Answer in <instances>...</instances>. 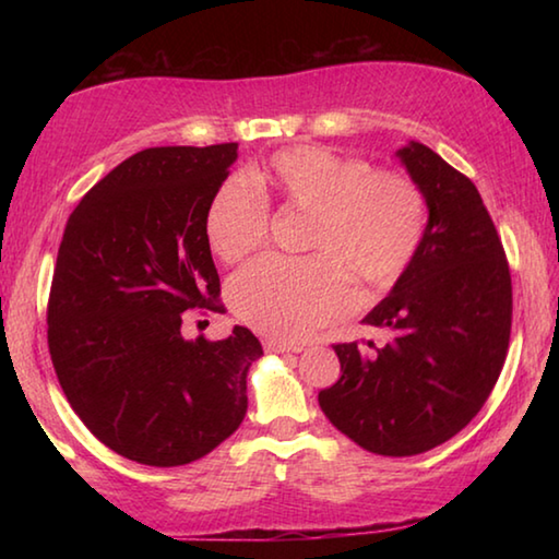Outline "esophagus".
Returning <instances> with one entry per match:
<instances>
[{
	"label": "esophagus",
	"instance_id": "obj_1",
	"mask_svg": "<svg viewBox=\"0 0 559 559\" xmlns=\"http://www.w3.org/2000/svg\"><path fill=\"white\" fill-rule=\"evenodd\" d=\"M263 349L266 353H276V355H283V353H300V345H286V343H278V340H266L263 343Z\"/></svg>",
	"mask_w": 559,
	"mask_h": 559
}]
</instances>
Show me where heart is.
<instances>
[{
	"label": "heart",
	"instance_id": "obj_1",
	"mask_svg": "<svg viewBox=\"0 0 559 559\" xmlns=\"http://www.w3.org/2000/svg\"><path fill=\"white\" fill-rule=\"evenodd\" d=\"M308 212L300 259L266 257L236 273L229 302L246 325L296 340L343 316L353 288L400 281L419 253L429 226L421 187L400 169H372L362 157L323 145H293L246 179H226L204 216L212 251L236 263L269 239L271 210Z\"/></svg>",
	"mask_w": 559,
	"mask_h": 559
}]
</instances>
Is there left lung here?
I'll list each match as a JSON object with an SVG mask.
<instances>
[{"label":"left lung","instance_id":"obj_1","mask_svg":"<svg viewBox=\"0 0 559 559\" xmlns=\"http://www.w3.org/2000/svg\"><path fill=\"white\" fill-rule=\"evenodd\" d=\"M396 155L427 197V236L362 320L382 340L333 345L343 374L318 402L357 447L414 456L456 437L493 392L510 343L513 283L476 185L421 143Z\"/></svg>","mask_w":559,"mask_h":559}]
</instances>
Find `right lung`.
<instances>
[{
	"mask_svg": "<svg viewBox=\"0 0 559 559\" xmlns=\"http://www.w3.org/2000/svg\"><path fill=\"white\" fill-rule=\"evenodd\" d=\"M236 147L128 157L75 206L56 257L46 335L61 390L93 437L145 466L206 456L249 406L257 335H182L189 310H224L204 216Z\"/></svg>",
	"mask_w": 559,
	"mask_h": 559,
	"instance_id": "add662e5",
	"label": "right lung"
}]
</instances>
